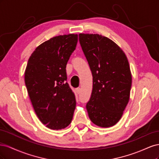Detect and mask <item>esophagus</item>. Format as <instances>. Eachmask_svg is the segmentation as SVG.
<instances>
[{
  "instance_id": "obj_1",
  "label": "esophagus",
  "mask_w": 159,
  "mask_h": 159,
  "mask_svg": "<svg viewBox=\"0 0 159 159\" xmlns=\"http://www.w3.org/2000/svg\"><path fill=\"white\" fill-rule=\"evenodd\" d=\"M75 91H76L77 93H78V94H80V92H81V89H80V88H76Z\"/></svg>"
}]
</instances>
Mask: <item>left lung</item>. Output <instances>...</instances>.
<instances>
[{
    "mask_svg": "<svg viewBox=\"0 0 159 159\" xmlns=\"http://www.w3.org/2000/svg\"><path fill=\"white\" fill-rule=\"evenodd\" d=\"M93 75V89L86 104L89 117L107 128L121 119L130 98L132 76L127 57L116 43L98 34H79Z\"/></svg>",
    "mask_w": 159,
    "mask_h": 159,
    "instance_id": "1",
    "label": "left lung"
}]
</instances>
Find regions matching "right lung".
<instances>
[{"instance_id":"obj_1","label":"right lung","mask_w":159,"mask_h":159,"mask_svg":"<svg viewBox=\"0 0 159 159\" xmlns=\"http://www.w3.org/2000/svg\"><path fill=\"white\" fill-rule=\"evenodd\" d=\"M78 34L60 35L38 46L28 61L25 81L34 111L46 127H68L75 108V94L66 82V65Z\"/></svg>"}]
</instances>
